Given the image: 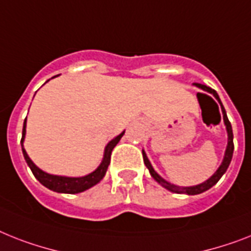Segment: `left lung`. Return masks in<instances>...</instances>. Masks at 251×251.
<instances>
[{
  "mask_svg": "<svg viewBox=\"0 0 251 251\" xmlns=\"http://www.w3.org/2000/svg\"><path fill=\"white\" fill-rule=\"evenodd\" d=\"M197 87H200L201 90H203V93H197V98H199V101H200V105L201 103L205 100H211L215 103V100L213 99V97L217 99V101L219 103V107L222 108V113H223V121H225V125H226V129H227V134H228V144H227V148H226V153H225V158H223V162L221 164V166L218 168V170L213 174V176L205 180L203 183L201 184H197V185H192V187H179V185H175L172 184V183L166 182L164 178H161L160 175L157 173L154 172V169L152 168V165H151L150 160L147 157V154L144 151L143 152V160H144V164L150 170V174L152 175V178L156 180L157 183H160L162 187H165L166 189H169L170 192H174V193H185V195H200V193L205 192L207 189H210L213 185H215L218 183V180L223 176L226 172H227L228 166L231 164V160H232V154H233V150H235V146H233V132H232V126H231V122L228 121V117H227V113H226V109L222 104L221 99H219V95L217 94V91L211 89V87L206 86V85H201V83H195ZM217 104V103H215ZM218 105V104H217ZM218 107V108H219Z\"/></svg>",
  "mask_w": 251,
  "mask_h": 251,
  "instance_id": "left-lung-1",
  "label": "left lung"
}]
</instances>
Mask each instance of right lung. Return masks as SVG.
Returning a JSON list of instances; mask_svg holds the SVG:
<instances>
[{
    "mask_svg": "<svg viewBox=\"0 0 251 251\" xmlns=\"http://www.w3.org/2000/svg\"><path fill=\"white\" fill-rule=\"evenodd\" d=\"M54 78V77H52ZM25 126H26V119L24 120L23 125V134H22V151H23V156L25 158L26 164L30 168L33 175L36 176L38 182L42 185H45L46 188L51 189L54 192L58 193H79L86 191V189L91 188L93 185L98 184L100 182L101 179L104 178L105 173H107L108 165L111 162V153L113 148L116 147V144L119 143L120 139L122 138V135L125 134V131H122L120 135H117L115 139H112L109 143L105 146L104 150V156H103V161L101 164L98 166L97 170H94L90 174L85 175V176H79V178H71V176H59V175H51L48 174V173L42 172L40 168H37L36 165L33 164V161L30 160L29 156L26 154L25 150L23 147L24 138H25Z\"/></svg>",
    "mask_w": 251,
    "mask_h": 251,
    "instance_id": "add662e5",
    "label": "right lung"
}]
</instances>
